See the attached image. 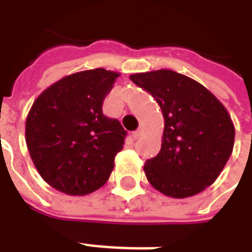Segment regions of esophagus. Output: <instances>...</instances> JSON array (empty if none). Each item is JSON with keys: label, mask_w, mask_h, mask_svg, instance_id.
Instances as JSON below:
<instances>
[{"label": "esophagus", "mask_w": 252, "mask_h": 252, "mask_svg": "<svg viewBox=\"0 0 252 252\" xmlns=\"http://www.w3.org/2000/svg\"><path fill=\"white\" fill-rule=\"evenodd\" d=\"M141 134H142V130L137 129V130H134L133 133H132V137H133L134 140H137V138L141 137Z\"/></svg>", "instance_id": "34e87169"}]
</instances>
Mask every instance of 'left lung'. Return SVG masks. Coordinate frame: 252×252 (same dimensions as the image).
I'll use <instances>...</instances> for the list:
<instances>
[{
	"mask_svg": "<svg viewBox=\"0 0 252 252\" xmlns=\"http://www.w3.org/2000/svg\"><path fill=\"white\" fill-rule=\"evenodd\" d=\"M129 78L152 94L165 119L161 150L144 166L146 179L174 199L203 192L215 183L233 152L230 114L207 87L170 69Z\"/></svg>",
	"mask_w": 252,
	"mask_h": 252,
	"instance_id": "left-lung-1",
	"label": "left lung"
}]
</instances>
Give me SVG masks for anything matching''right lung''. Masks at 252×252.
<instances>
[{
    "mask_svg": "<svg viewBox=\"0 0 252 252\" xmlns=\"http://www.w3.org/2000/svg\"><path fill=\"white\" fill-rule=\"evenodd\" d=\"M120 73L103 68L63 77L47 87L26 119V144L37 172L57 191L84 196L110 178L126 132L103 115Z\"/></svg>",
    "mask_w": 252,
    "mask_h": 252,
    "instance_id": "right-lung-1",
    "label": "right lung"
}]
</instances>
